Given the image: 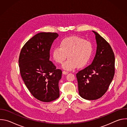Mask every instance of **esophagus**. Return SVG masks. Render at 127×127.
<instances>
[{"label":"esophagus","mask_w":127,"mask_h":127,"mask_svg":"<svg viewBox=\"0 0 127 127\" xmlns=\"http://www.w3.org/2000/svg\"><path fill=\"white\" fill-rule=\"evenodd\" d=\"M68 73H69V72H67V71H63V74H64V75H67Z\"/></svg>","instance_id":"obj_1"}]
</instances>
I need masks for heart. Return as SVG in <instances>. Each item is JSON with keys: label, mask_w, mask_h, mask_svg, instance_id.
<instances>
[{"label": "heart", "mask_w": 127, "mask_h": 127, "mask_svg": "<svg viewBox=\"0 0 127 127\" xmlns=\"http://www.w3.org/2000/svg\"><path fill=\"white\" fill-rule=\"evenodd\" d=\"M93 52V46L90 42L77 36H72L62 40L60 47H54L52 56L56 62L61 63L67 55L68 59L63 63L62 68L72 70L77 67H85L90 61Z\"/></svg>", "instance_id": "b5f03b06"}]
</instances>
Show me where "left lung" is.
I'll use <instances>...</instances> for the list:
<instances>
[{
    "instance_id": "obj_1",
    "label": "left lung",
    "mask_w": 127,
    "mask_h": 127,
    "mask_svg": "<svg viewBox=\"0 0 127 127\" xmlns=\"http://www.w3.org/2000/svg\"><path fill=\"white\" fill-rule=\"evenodd\" d=\"M97 48L91 65L76 74L79 94L87 100H95L106 93L115 74V55L110 45L97 32Z\"/></svg>"
}]
</instances>
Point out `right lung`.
<instances>
[{
	"label": "right lung",
	"instance_id": "add662e5",
	"mask_svg": "<svg viewBox=\"0 0 127 127\" xmlns=\"http://www.w3.org/2000/svg\"><path fill=\"white\" fill-rule=\"evenodd\" d=\"M56 32H40L22 48L19 59L21 76L31 94L43 102L56 100L60 96L59 81L62 72L50 61V51Z\"/></svg>",
	"mask_w": 127,
	"mask_h": 127
}]
</instances>
